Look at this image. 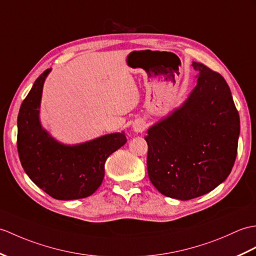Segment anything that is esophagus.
Listing matches in <instances>:
<instances>
[{
  "instance_id": "34e87169",
  "label": "esophagus",
  "mask_w": 256,
  "mask_h": 256,
  "mask_svg": "<svg viewBox=\"0 0 256 256\" xmlns=\"http://www.w3.org/2000/svg\"><path fill=\"white\" fill-rule=\"evenodd\" d=\"M133 128L135 132H142V130H145V123L142 121H136L134 124H133Z\"/></svg>"
}]
</instances>
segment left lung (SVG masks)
Returning <instances> with one entry per match:
<instances>
[{
  "label": "left lung",
  "mask_w": 256,
  "mask_h": 256,
  "mask_svg": "<svg viewBox=\"0 0 256 256\" xmlns=\"http://www.w3.org/2000/svg\"><path fill=\"white\" fill-rule=\"evenodd\" d=\"M198 84L180 108L148 128L147 171L158 191L192 200L212 191L236 162L240 118L224 77L193 62Z\"/></svg>",
  "instance_id": "1"
}]
</instances>
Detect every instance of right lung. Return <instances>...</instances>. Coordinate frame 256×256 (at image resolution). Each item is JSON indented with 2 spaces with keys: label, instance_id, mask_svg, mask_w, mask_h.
Listing matches in <instances>:
<instances>
[{
  "label": "right lung",
  "instance_id": "right-lung-1",
  "mask_svg": "<svg viewBox=\"0 0 256 256\" xmlns=\"http://www.w3.org/2000/svg\"><path fill=\"white\" fill-rule=\"evenodd\" d=\"M46 70L24 99L17 118V150L24 170L36 186L56 200L90 196L104 176V162L126 142L124 132L100 136L77 145H64L42 128L39 109Z\"/></svg>",
  "mask_w": 256,
  "mask_h": 256
}]
</instances>
